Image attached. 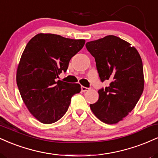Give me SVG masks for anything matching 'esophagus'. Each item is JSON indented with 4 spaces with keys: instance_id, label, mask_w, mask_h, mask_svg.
I'll return each mask as SVG.
<instances>
[{
    "instance_id": "esophagus-1",
    "label": "esophagus",
    "mask_w": 158,
    "mask_h": 158,
    "mask_svg": "<svg viewBox=\"0 0 158 158\" xmlns=\"http://www.w3.org/2000/svg\"><path fill=\"white\" fill-rule=\"evenodd\" d=\"M81 90L82 92H85V91H88V90H90L89 88H86V87H84V86H81Z\"/></svg>"
}]
</instances>
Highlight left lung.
Segmentation results:
<instances>
[{"label": "left lung", "mask_w": 158, "mask_h": 158, "mask_svg": "<svg viewBox=\"0 0 158 158\" xmlns=\"http://www.w3.org/2000/svg\"><path fill=\"white\" fill-rule=\"evenodd\" d=\"M94 56L102 82L108 87L98 90L99 99L90 107L96 117L107 124H115L134 109L144 88L143 62L137 50L120 38L108 35L87 42Z\"/></svg>", "instance_id": "left-lung-1"}]
</instances>
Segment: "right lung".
<instances>
[{"mask_svg":"<svg viewBox=\"0 0 158 158\" xmlns=\"http://www.w3.org/2000/svg\"><path fill=\"white\" fill-rule=\"evenodd\" d=\"M85 43L55 34L40 33L27 43L18 67L16 81L27 108L45 124L60 119L71 97L81 91L79 84L58 80L70 60Z\"/></svg>","mask_w":158,"mask_h":158,"instance_id":"add662e5","label":"right lung"}]
</instances>
